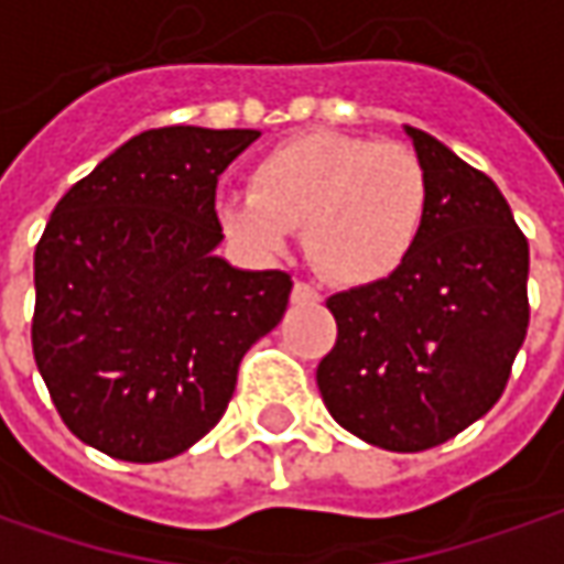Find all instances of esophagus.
Segmentation results:
<instances>
[{"mask_svg": "<svg viewBox=\"0 0 564 564\" xmlns=\"http://www.w3.org/2000/svg\"><path fill=\"white\" fill-rule=\"evenodd\" d=\"M293 300H296V303H315V300H318V290H315L312 283L296 281L293 283Z\"/></svg>", "mask_w": 564, "mask_h": 564, "instance_id": "obj_1", "label": "esophagus"}]
</instances>
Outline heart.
I'll return each instance as SVG.
<instances>
[{"mask_svg":"<svg viewBox=\"0 0 564 564\" xmlns=\"http://www.w3.org/2000/svg\"><path fill=\"white\" fill-rule=\"evenodd\" d=\"M429 173L398 141L315 129L258 160L249 195L220 202L227 234L261 256L306 236L312 264L340 286L391 278L423 234Z\"/></svg>","mask_w":564,"mask_h":564,"instance_id":"1","label":"heart"}]
</instances>
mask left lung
Wrapping results in <instances>:
<instances>
[{"label":"left lung","instance_id":"obj_1","mask_svg":"<svg viewBox=\"0 0 564 564\" xmlns=\"http://www.w3.org/2000/svg\"><path fill=\"white\" fill-rule=\"evenodd\" d=\"M423 234L379 283L328 300L337 340L318 362L330 416L369 445L426 452L502 398L530 322L527 236L496 183L420 129Z\"/></svg>","mask_w":564,"mask_h":564}]
</instances>
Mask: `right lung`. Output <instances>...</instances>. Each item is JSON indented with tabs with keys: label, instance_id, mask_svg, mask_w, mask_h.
<instances>
[{
	"label": "right lung",
	"instance_id": "add662e5",
	"mask_svg": "<svg viewBox=\"0 0 564 564\" xmlns=\"http://www.w3.org/2000/svg\"><path fill=\"white\" fill-rule=\"evenodd\" d=\"M256 129L163 126L72 185L34 252V359L62 423L119 460H166L224 416L246 350L286 312V271H239L217 176Z\"/></svg>",
	"mask_w": 564,
	"mask_h": 564
}]
</instances>
